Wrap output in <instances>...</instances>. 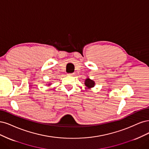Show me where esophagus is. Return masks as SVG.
<instances>
[{"label":"esophagus","mask_w":149,"mask_h":149,"mask_svg":"<svg viewBox=\"0 0 149 149\" xmlns=\"http://www.w3.org/2000/svg\"><path fill=\"white\" fill-rule=\"evenodd\" d=\"M68 75H70V76H72V75H73V74H68Z\"/></svg>","instance_id":"obj_1"}]
</instances>
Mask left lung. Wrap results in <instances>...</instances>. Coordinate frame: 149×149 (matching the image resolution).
<instances>
[{"label": "left lung", "instance_id": "1", "mask_svg": "<svg viewBox=\"0 0 149 149\" xmlns=\"http://www.w3.org/2000/svg\"><path fill=\"white\" fill-rule=\"evenodd\" d=\"M84 84H85L86 87H88V88H93V87H95V81L93 80L90 79L89 77H88V78H87V79H85Z\"/></svg>", "mask_w": 149, "mask_h": 149}]
</instances>
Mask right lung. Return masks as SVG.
<instances>
[{"mask_svg": "<svg viewBox=\"0 0 149 149\" xmlns=\"http://www.w3.org/2000/svg\"><path fill=\"white\" fill-rule=\"evenodd\" d=\"M47 85H48V86H49L50 85H51V83H50V82H49V84H47Z\"/></svg>", "mask_w": 149, "mask_h": 149, "instance_id": "right-lung-1", "label": "right lung"}]
</instances>
